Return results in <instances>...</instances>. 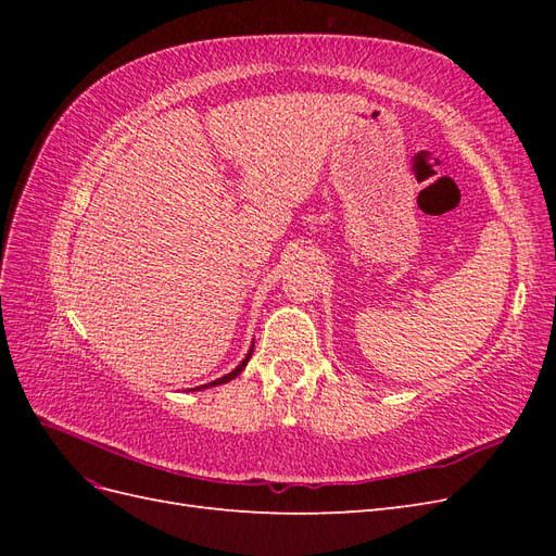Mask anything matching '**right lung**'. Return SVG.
<instances>
[{
  "label": "right lung",
  "instance_id": "add662e5",
  "mask_svg": "<svg viewBox=\"0 0 556 556\" xmlns=\"http://www.w3.org/2000/svg\"><path fill=\"white\" fill-rule=\"evenodd\" d=\"M250 355H252V350L248 352V357L237 366V368H233V371L231 374H227V376H223V378H217V380H213V382H208V384H201V387H211V384H223V382H229V380H233V378H237L241 371H243V368H245V364H248V359H250ZM201 387H199V390H201Z\"/></svg>",
  "mask_w": 556,
  "mask_h": 556
}]
</instances>
